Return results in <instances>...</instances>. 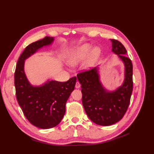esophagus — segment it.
Returning <instances> with one entry per match:
<instances>
[{"label": "esophagus", "mask_w": 154, "mask_h": 154, "mask_svg": "<svg viewBox=\"0 0 154 154\" xmlns=\"http://www.w3.org/2000/svg\"><path fill=\"white\" fill-rule=\"evenodd\" d=\"M80 82H77L76 83V85H75V87L76 88H80Z\"/></svg>", "instance_id": "1"}]
</instances>
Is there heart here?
<instances>
[{
	"label": "heart",
	"instance_id": "b5f03b06",
	"mask_svg": "<svg viewBox=\"0 0 154 154\" xmlns=\"http://www.w3.org/2000/svg\"><path fill=\"white\" fill-rule=\"evenodd\" d=\"M92 49V45L89 44H85L76 49L73 51L71 53L69 58V62L70 63L76 65L84 60L88 57V54L90 53ZM100 54V50L99 48L93 49L91 53V59L90 63L92 64L99 57Z\"/></svg>",
	"mask_w": 154,
	"mask_h": 154
}]
</instances>
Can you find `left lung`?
Wrapping results in <instances>:
<instances>
[{
  "mask_svg": "<svg viewBox=\"0 0 154 154\" xmlns=\"http://www.w3.org/2000/svg\"><path fill=\"white\" fill-rule=\"evenodd\" d=\"M112 51L123 60L125 78L122 86L114 92H106L101 85L96 67L77 74L82 84V103L88 117L92 122L101 126H109L123 118L130 102L133 90V66L126 55L127 50L117 40L110 39Z\"/></svg>",
  "mask_w": 154,
  "mask_h": 154,
  "instance_id": "left-lung-1",
  "label": "left lung"
}]
</instances>
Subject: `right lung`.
<instances>
[{
    "mask_svg": "<svg viewBox=\"0 0 154 154\" xmlns=\"http://www.w3.org/2000/svg\"><path fill=\"white\" fill-rule=\"evenodd\" d=\"M52 37L27 45L18 58L15 72V87L18 104L29 122L43 129L53 128L61 122L66 112V102L74 89L76 77L67 82H48L42 86L31 85L24 71V60L38 49L53 42Z\"/></svg>",
    "mask_w": 154,
    "mask_h": 154,
    "instance_id": "1",
    "label": "right lung"
}]
</instances>
